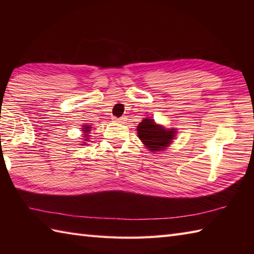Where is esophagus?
Instances as JSON below:
<instances>
[{"mask_svg":"<svg viewBox=\"0 0 254 254\" xmlns=\"http://www.w3.org/2000/svg\"><path fill=\"white\" fill-rule=\"evenodd\" d=\"M113 121L117 122V123H123L124 121H126V119H124V118H115V119H113Z\"/></svg>","mask_w":254,"mask_h":254,"instance_id":"1","label":"esophagus"}]
</instances>
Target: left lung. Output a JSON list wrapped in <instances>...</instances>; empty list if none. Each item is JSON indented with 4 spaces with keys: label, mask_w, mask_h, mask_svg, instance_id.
I'll use <instances>...</instances> for the list:
<instances>
[{
    "label": "left lung",
    "mask_w": 254,
    "mask_h": 254,
    "mask_svg": "<svg viewBox=\"0 0 254 254\" xmlns=\"http://www.w3.org/2000/svg\"><path fill=\"white\" fill-rule=\"evenodd\" d=\"M175 130H165L163 127L157 126L153 119H144L138 124L137 134L141 141L152 152H159L171 143L175 136Z\"/></svg>",
    "instance_id": "1"
}]
</instances>
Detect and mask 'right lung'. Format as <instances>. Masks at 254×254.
<instances>
[{
  "label": "right lung",
  "mask_w": 254,
  "mask_h": 254,
  "mask_svg": "<svg viewBox=\"0 0 254 254\" xmlns=\"http://www.w3.org/2000/svg\"><path fill=\"white\" fill-rule=\"evenodd\" d=\"M83 131H84V133H88V132L90 131V127H87V126H85ZM84 135H85V137H86V136H88V134H84ZM84 139H87V138H84Z\"/></svg>",
  "instance_id": "right-lung-1"
}]
</instances>
